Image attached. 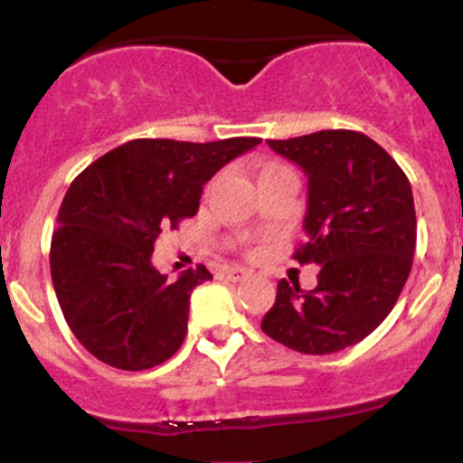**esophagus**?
<instances>
[{
	"mask_svg": "<svg viewBox=\"0 0 463 463\" xmlns=\"http://www.w3.org/2000/svg\"><path fill=\"white\" fill-rule=\"evenodd\" d=\"M249 275H250V270L241 269V266H231V269L222 270V273H219V278L231 279V282H244V279L249 278Z\"/></svg>",
	"mask_w": 463,
	"mask_h": 463,
	"instance_id": "1",
	"label": "esophagus"
}]
</instances>
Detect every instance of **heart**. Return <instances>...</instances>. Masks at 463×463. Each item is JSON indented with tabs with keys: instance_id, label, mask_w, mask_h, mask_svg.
I'll return each instance as SVG.
<instances>
[{
	"instance_id": "1",
	"label": "heart",
	"mask_w": 463,
	"mask_h": 463,
	"mask_svg": "<svg viewBox=\"0 0 463 463\" xmlns=\"http://www.w3.org/2000/svg\"><path fill=\"white\" fill-rule=\"evenodd\" d=\"M269 170H275V167H264V170H261V172H269ZM261 172H260V175H261Z\"/></svg>"
}]
</instances>
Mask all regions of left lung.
<instances>
[{
    "label": "left lung",
    "mask_w": 463,
    "mask_h": 463,
    "mask_svg": "<svg viewBox=\"0 0 463 463\" xmlns=\"http://www.w3.org/2000/svg\"><path fill=\"white\" fill-rule=\"evenodd\" d=\"M266 143L309 181L307 241L293 260L320 264V273L311 291L279 279L261 331L316 356L352 347L387 318L412 269L417 214L408 176L352 129Z\"/></svg>",
    "instance_id": "obj_1"
}]
</instances>
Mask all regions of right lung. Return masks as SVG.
Returning a JSON list of instances; mask_svg holds the SVG:
<instances>
[{
  "label": "right lung",
  "mask_w": 463,
  "mask_h": 463,
  "mask_svg": "<svg viewBox=\"0 0 463 463\" xmlns=\"http://www.w3.org/2000/svg\"><path fill=\"white\" fill-rule=\"evenodd\" d=\"M260 143L137 138L73 179L51 237V279L64 320L98 361L141 372L175 356L190 293L213 275L199 264L167 282L152 266L154 241L194 217L214 172Z\"/></svg>",
  "instance_id": "obj_1"
}]
</instances>
